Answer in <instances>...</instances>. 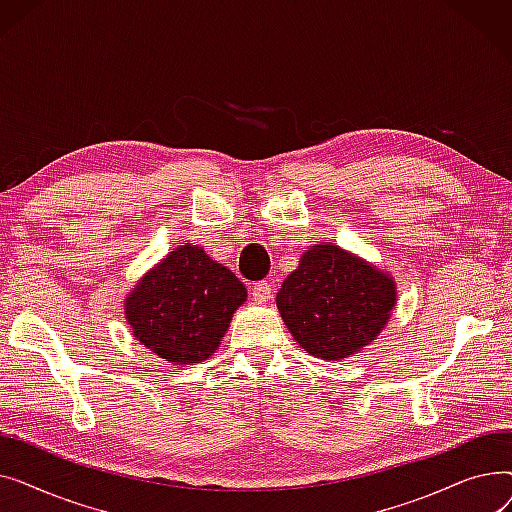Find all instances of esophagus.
Listing matches in <instances>:
<instances>
[{"label":"esophagus","instance_id":"1","mask_svg":"<svg viewBox=\"0 0 512 512\" xmlns=\"http://www.w3.org/2000/svg\"><path fill=\"white\" fill-rule=\"evenodd\" d=\"M251 294H253V301L255 303H265L272 299V286L267 282H257L253 288H251Z\"/></svg>","mask_w":512,"mask_h":512}]
</instances>
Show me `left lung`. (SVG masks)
I'll use <instances>...</instances> for the list:
<instances>
[{
  "mask_svg": "<svg viewBox=\"0 0 512 512\" xmlns=\"http://www.w3.org/2000/svg\"><path fill=\"white\" fill-rule=\"evenodd\" d=\"M394 278L334 242H319L286 276L276 305L305 351L324 361L361 353L396 309Z\"/></svg>",
  "mask_w": 512,
  "mask_h": 512,
  "instance_id": "left-lung-1",
  "label": "left lung"
}]
</instances>
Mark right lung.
Listing matches in <instances>:
<instances>
[{"label":"right lung","instance_id":"1","mask_svg":"<svg viewBox=\"0 0 512 512\" xmlns=\"http://www.w3.org/2000/svg\"><path fill=\"white\" fill-rule=\"evenodd\" d=\"M247 288L203 247L184 242L134 284L124 299L132 336L172 365L209 359L222 344Z\"/></svg>","mask_w":512,"mask_h":512}]
</instances>
